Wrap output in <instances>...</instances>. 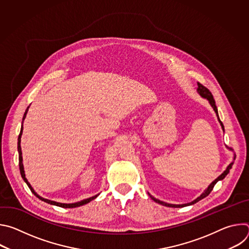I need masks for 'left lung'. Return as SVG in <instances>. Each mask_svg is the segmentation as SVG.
<instances>
[{"label": "left lung", "instance_id": "1", "mask_svg": "<svg viewBox=\"0 0 249 249\" xmlns=\"http://www.w3.org/2000/svg\"><path fill=\"white\" fill-rule=\"evenodd\" d=\"M197 92L203 97V98H205V99H207L208 101H209V103H210V105L212 106V108L214 109V111H215V113H216V115H217V117H218V121H219V123L221 124V127H222V129H223V131L225 132V127H224V125H223V123H222V121L220 120V117H219V113H218V108H217V106H216V102H215V99H214V97H213V95H212V93L209 91V89H206L204 86H202L201 84H199L198 83V89H197ZM229 149V148H228ZM232 163H233V161L232 162H231L228 166H227V168L224 170V172L221 174V175H219L217 178L213 181L205 190H204V192L199 196V197H197L196 199H194L193 201H191V202H189V203H186V204H169V203H166V202H163V201H160V200H159V199H157V198H155L154 196H152L150 193H148L149 195H150V197L156 202V203H159V204H160V205H162V206H165V207H171V208H182V207H186V206H190V205H193V204H195V203H197L198 201H200V200H202L203 198H205V197H207L210 193H211V191L213 190V188H214V186H215V184L218 182V181H220V180H223L225 177H226V175L230 172V169L231 168V165H232Z\"/></svg>", "mask_w": 249, "mask_h": 249}]
</instances>
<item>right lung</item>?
<instances>
[{"mask_svg": "<svg viewBox=\"0 0 249 249\" xmlns=\"http://www.w3.org/2000/svg\"><path fill=\"white\" fill-rule=\"evenodd\" d=\"M28 108L29 106L26 108L25 112H24V115L22 117V122H21V128H20V132H19V135H18V160H19V170H20V174H21V177L22 179L24 180V182L27 184V186L29 187V189L31 190V192L36 196L38 199H40L41 201H44L50 205H54V206H58V207H62V208H77V207H80V206H83V205H86L88 203H89L90 201H92L93 199H95L99 194L97 195H94L92 197H89L88 199H84L80 202H76V203H70V204H67V203H59V202H56V201H52V200H49V199H46V198H43L41 197L40 195H38L36 192L34 191V189L32 188V186L30 185V183L28 182V180L26 179L25 177V173H24V167H23V163H22V153H21V147H20V142H21V135H22V131H23V121L26 117V114H27V111H28Z\"/></svg>", "mask_w": 249, "mask_h": 249, "instance_id": "right-lung-1", "label": "right lung"}]
</instances>
